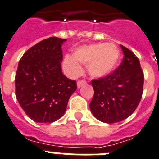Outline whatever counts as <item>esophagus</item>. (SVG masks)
<instances>
[{
	"label": "esophagus",
	"mask_w": 159,
	"mask_h": 159,
	"mask_svg": "<svg viewBox=\"0 0 159 159\" xmlns=\"http://www.w3.org/2000/svg\"><path fill=\"white\" fill-rule=\"evenodd\" d=\"M86 84V80H79V81L77 82V87L78 88L82 87V86H85Z\"/></svg>",
	"instance_id": "34e87169"
}]
</instances>
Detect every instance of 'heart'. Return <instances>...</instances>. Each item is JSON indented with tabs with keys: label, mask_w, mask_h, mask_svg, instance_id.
<instances>
[{
	"label": "heart",
	"mask_w": 159,
	"mask_h": 159,
	"mask_svg": "<svg viewBox=\"0 0 159 159\" xmlns=\"http://www.w3.org/2000/svg\"><path fill=\"white\" fill-rule=\"evenodd\" d=\"M120 53L112 43H95L81 47L73 56L67 55L64 59V68L69 75L77 76L82 72L80 63L87 65L88 73L94 77L110 74L116 67Z\"/></svg>",
	"instance_id": "heart-1"
}]
</instances>
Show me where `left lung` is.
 <instances>
[{"label": "left lung", "mask_w": 159, "mask_h": 159, "mask_svg": "<svg viewBox=\"0 0 159 159\" xmlns=\"http://www.w3.org/2000/svg\"><path fill=\"white\" fill-rule=\"evenodd\" d=\"M122 62L112 73L93 79L94 94L90 103L94 116L107 124L120 122L134 112L142 97L144 73L136 55L120 45Z\"/></svg>", "instance_id": "obj_1"}]
</instances>
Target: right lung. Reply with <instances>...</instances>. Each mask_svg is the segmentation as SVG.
<instances>
[{
  "label": "right lung",
  "mask_w": 159,
  "mask_h": 159,
  "mask_svg": "<svg viewBox=\"0 0 159 159\" xmlns=\"http://www.w3.org/2000/svg\"><path fill=\"white\" fill-rule=\"evenodd\" d=\"M65 39L50 37L28 49L15 75V94L20 106L37 123H52L65 112L77 90L74 80L61 71V47Z\"/></svg>",
  "instance_id": "right-lung-1"
}]
</instances>
